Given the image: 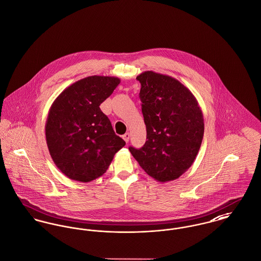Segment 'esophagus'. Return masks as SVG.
<instances>
[{
  "mask_svg": "<svg viewBox=\"0 0 261 261\" xmlns=\"http://www.w3.org/2000/svg\"><path fill=\"white\" fill-rule=\"evenodd\" d=\"M122 138L124 139V141H125L126 143H128L129 139H130V134H129V133H125V134L122 136Z\"/></svg>",
  "mask_w": 261,
  "mask_h": 261,
  "instance_id": "34e87169",
  "label": "esophagus"
}]
</instances>
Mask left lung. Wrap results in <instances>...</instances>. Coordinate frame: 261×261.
Returning <instances> with one entry per match:
<instances>
[{"instance_id":"1","label":"left lung","mask_w":261,"mask_h":261,"mask_svg":"<svg viewBox=\"0 0 261 261\" xmlns=\"http://www.w3.org/2000/svg\"><path fill=\"white\" fill-rule=\"evenodd\" d=\"M140 81L147 140L129 147L141 168L154 180L170 181L193 165L203 137V115L194 94L172 76L144 71Z\"/></svg>"}]
</instances>
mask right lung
Returning a JSON list of instances; mask_svg holds the SVG:
<instances>
[{
	"instance_id": "1",
	"label": "right lung",
	"mask_w": 261,
	"mask_h": 261,
	"mask_svg": "<svg viewBox=\"0 0 261 261\" xmlns=\"http://www.w3.org/2000/svg\"><path fill=\"white\" fill-rule=\"evenodd\" d=\"M119 83L114 76H88L66 87L51 104L45 139L51 159L67 178L81 182L99 178L125 146L99 107Z\"/></svg>"
}]
</instances>
